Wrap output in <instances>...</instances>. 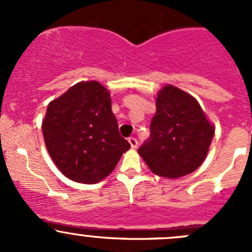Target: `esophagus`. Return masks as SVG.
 <instances>
[{
  "label": "esophagus",
  "mask_w": 252,
  "mask_h": 252,
  "mask_svg": "<svg viewBox=\"0 0 252 252\" xmlns=\"http://www.w3.org/2000/svg\"><path fill=\"white\" fill-rule=\"evenodd\" d=\"M128 141H129V144H130L131 149H136V146H138V140H136L134 136H130V138L128 139Z\"/></svg>",
  "instance_id": "esophagus-1"
}]
</instances>
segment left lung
<instances>
[{
	"label": "left lung",
	"mask_w": 252,
	"mask_h": 252,
	"mask_svg": "<svg viewBox=\"0 0 252 252\" xmlns=\"http://www.w3.org/2000/svg\"><path fill=\"white\" fill-rule=\"evenodd\" d=\"M150 130L138 152L151 172L168 179L196 171L215 135L196 98L169 84L157 94Z\"/></svg>",
	"instance_id": "1"
}]
</instances>
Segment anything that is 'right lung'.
Instances as JSON below:
<instances>
[{"label":"right lung","mask_w":252,"mask_h":252,"mask_svg":"<svg viewBox=\"0 0 252 252\" xmlns=\"http://www.w3.org/2000/svg\"><path fill=\"white\" fill-rule=\"evenodd\" d=\"M42 134L57 168L83 184L111 174L130 149L118 131L110 93L95 80L75 84L48 103Z\"/></svg>","instance_id":"1"}]
</instances>
